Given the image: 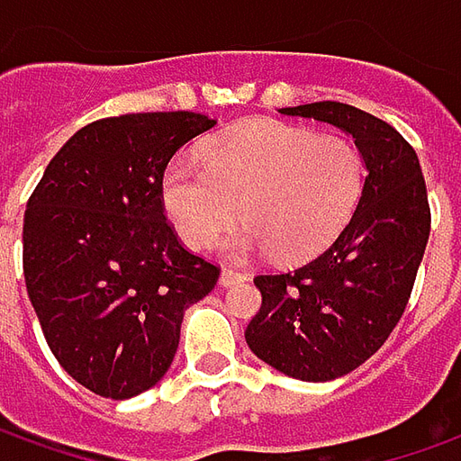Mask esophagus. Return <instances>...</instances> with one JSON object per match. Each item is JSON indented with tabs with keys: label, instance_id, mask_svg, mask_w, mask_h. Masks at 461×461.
Listing matches in <instances>:
<instances>
[{
	"label": "esophagus",
	"instance_id": "1",
	"mask_svg": "<svg viewBox=\"0 0 461 461\" xmlns=\"http://www.w3.org/2000/svg\"><path fill=\"white\" fill-rule=\"evenodd\" d=\"M247 280V272H240V270H231V267H224L221 275H219V285L221 287H231V285H240Z\"/></svg>",
	"mask_w": 461,
	"mask_h": 461
}]
</instances>
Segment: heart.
<instances>
[{"instance_id": "1", "label": "heart", "mask_w": 461, "mask_h": 461, "mask_svg": "<svg viewBox=\"0 0 461 461\" xmlns=\"http://www.w3.org/2000/svg\"><path fill=\"white\" fill-rule=\"evenodd\" d=\"M366 166L346 136L312 133L277 121H247L209 139L202 164L168 161L161 202L194 249L231 237L234 255L270 249L280 259L321 252L346 227L363 194Z\"/></svg>"}]
</instances>
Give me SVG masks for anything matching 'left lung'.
<instances>
[{"label":"left lung","instance_id":"1","mask_svg":"<svg viewBox=\"0 0 461 461\" xmlns=\"http://www.w3.org/2000/svg\"><path fill=\"white\" fill-rule=\"evenodd\" d=\"M348 133L366 181L348 224L325 252L290 272L257 275L262 308L244 338L259 361L300 381H333L386 343L411 297L431 212L419 156L402 133L346 103L280 108Z\"/></svg>","mask_w":461,"mask_h":461}]
</instances>
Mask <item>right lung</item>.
Masks as SVG:
<instances>
[{
    "label": "right lung",
    "instance_id": "1",
    "mask_svg": "<svg viewBox=\"0 0 461 461\" xmlns=\"http://www.w3.org/2000/svg\"><path fill=\"white\" fill-rule=\"evenodd\" d=\"M214 125L189 111L95 121L55 153L27 202V295L52 356L98 396L156 386L184 310L217 285V265L181 247L161 202L171 156Z\"/></svg>",
    "mask_w": 461,
    "mask_h": 461
}]
</instances>
